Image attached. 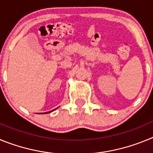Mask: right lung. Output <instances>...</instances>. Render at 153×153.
<instances>
[{"instance_id": "obj_1", "label": "right lung", "mask_w": 153, "mask_h": 153, "mask_svg": "<svg viewBox=\"0 0 153 153\" xmlns=\"http://www.w3.org/2000/svg\"><path fill=\"white\" fill-rule=\"evenodd\" d=\"M53 110H54V109H53ZM53 111V110H52ZM52 111H50V112H47V113H51V112H52Z\"/></svg>"}]
</instances>
